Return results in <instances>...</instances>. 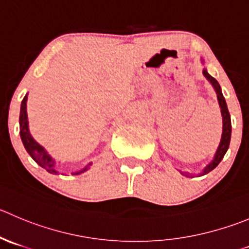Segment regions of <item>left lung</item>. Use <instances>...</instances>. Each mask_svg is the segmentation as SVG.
<instances>
[{"mask_svg":"<svg viewBox=\"0 0 249 249\" xmlns=\"http://www.w3.org/2000/svg\"><path fill=\"white\" fill-rule=\"evenodd\" d=\"M203 74H204V77L207 78L210 83H212V85L214 87L215 91H216L217 101H219V105H220V108H221V115H222V136H221V141H220L219 146H217L216 153H215V155H214V159H213L212 162H210L209 165H207V167L203 170V172L200 175L208 174V172H210L212 170H214L215 167L220 164V161L222 160L224 155L226 154L227 149H229L230 139H231V118H230L229 108H227L226 101H225L224 95H222V93H221V88H220V84L217 83V80L215 79V78H213L212 75L208 73V71L205 70V68L203 70ZM181 174L184 175V176H188L189 175V174H187V172H181ZM191 177H192V175H191Z\"/></svg>","mask_w":249,"mask_h":249,"instance_id":"8db88e82","label":"left lung"}]
</instances>
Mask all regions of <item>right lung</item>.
Wrapping results in <instances>:
<instances>
[{
	"label": "right lung",
	"mask_w": 249,
	"mask_h": 249,
	"mask_svg": "<svg viewBox=\"0 0 249 249\" xmlns=\"http://www.w3.org/2000/svg\"><path fill=\"white\" fill-rule=\"evenodd\" d=\"M27 100L28 95L24 96L22 101V105H20V115H19V133L20 138H22L23 145H24L25 150L28 151L30 156L33 158L35 162H36L39 166H41L42 169L46 170L47 172L52 175H57L58 171L56 170V161L51 156L49 155L46 150L35 141L32 137L29 132V123H28V115H27ZM93 162H89L88 165H85L82 170L77 172H73L72 175H79L83 174V172L87 171L89 167L91 166Z\"/></svg>",
	"instance_id": "obj_1"
}]
</instances>
